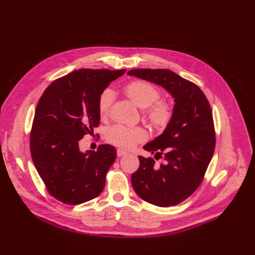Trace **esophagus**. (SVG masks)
Returning a JSON list of instances; mask_svg holds the SVG:
<instances>
[{
  "instance_id": "1",
  "label": "esophagus",
  "mask_w": 255,
  "mask_h": 255,
  "mask_svg": "<svg viewBox=\"0 0 255 255\" xmlns=\"http://www.w3.org/2000/svg\"><path fill=\"white\" fill-rule=\"evenodd\" d=\"M127 154H128L127 151H125L123 149H117V155L118 156H124V155H127Z\"/></svg>"
}]
</instances>
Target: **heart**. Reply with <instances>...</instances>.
<instances>
[{"instance_id": "1", "label": "heart", "mask_w": 255, "mask_h": 255, "mask_svg": "<svg viewBox=\"0 0 255 255\" xmlns=\"http://www.w3.org/2000/svg\"><path fill=\"white\" fill-rule=\"evenodd\" d=\"M126 93L128 99L138 108L142 109V110L146 109L144 115L154 128L164 129L170 124L173 117V109L165 102L155 103L160 99V91L153 85L141 80L131 81L126 86ZM114 101L115 92L111 88H106L101 92L99 96L98 109L102 117L108 116ZM106 138L115 146L129 149L135 146L137 143L146 139L147 132L142 128H128L116 125L107 130Z\"/></svg>"}]
</instances>
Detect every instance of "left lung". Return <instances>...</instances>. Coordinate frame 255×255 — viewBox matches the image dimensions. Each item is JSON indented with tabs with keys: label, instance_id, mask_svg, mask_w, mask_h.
Masks as SVG:
<instances>
[{
	"label": "left lung",
	"instance_id": "8db88e82",
	"mask_svg": "<svg viewBox=\"0 0 255 255\" xmlns=\"http://www.w3.org/2000/svg\"><path fill=\"white\" fill-rule=\"evenodd\" d=\"M128 76L153 83L172 96L173 117L164 131L143 148L154 157L164 153L165 163L139 156L131 174L137 195L156 207H173L187 199L202 181L215 149L213 113L209 101L194 83L169 69H132Z\"/></svg>",
	"mask_w": 255,
	"mask_h": 255
}]
</instances>
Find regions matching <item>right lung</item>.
Wrapping results in <instances>:
<instances>
[{
	"instance_id": "obj_1",
	"label": "right lung",
	"mask_w": 255,
	"mask_h": 255,
	"mask_svg": "<svg viewBox=\"0 0 255 255\" xmlns=\"http://www.w3.org/2000/svg\"><path fill=\"white\" fill-rule=\"evenodd\" d=\"M126 69H79L54 81L37 104L30 136L33 163L52 196L70 205L98 197L116 160L112 145L82 152L79 142L100 125L99 96Z\"/></svg>"
}]
</instances>
